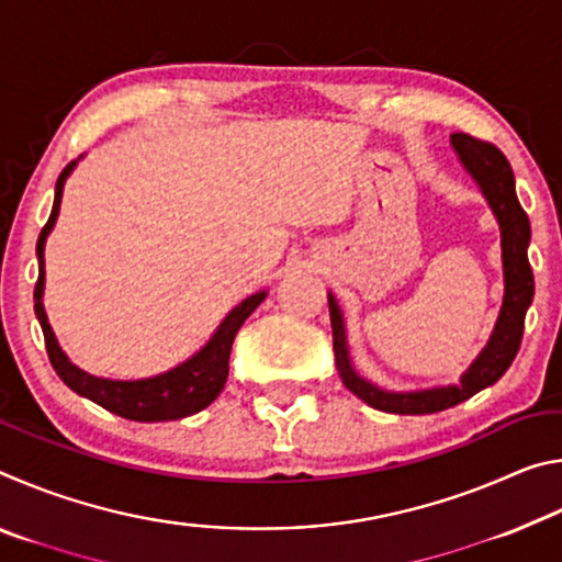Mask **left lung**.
<instances>
[{
  "label": "left lung",
  "mask_w": 562,
  "mask_h": 562,
  "mask_svg": "<svg viewBox=\"0 0 562 562\" xmlns=\"http://www.w3.org/2000/svg\"><path fill=\"white\" fill-rule=\"evenodd\" d=\"M451 144L459 154L465 170L481 186L483 195L496 213L503 235V270H506V297L498 317L496 331L488 341V347L481 351V357L473 361V367L461 376L459 386L429 389V392L416 394H394L382 392L364 379L357 376L347 357L345 325H341V312L335 297L329 294V319H331V339H335L337 372L341 382L351 394H357L361 402L389 414H434L451 408L456 404L471 398L475 392L496 384L506 374L510 361L516 359L526 327V310L532 300V270L528 262V243H530V223L516 195V178L508 158L501 154L498 146L481 140L469 133H453Z\"/></svg>",
  "instance_id": "obj_1"
}]
</instances>
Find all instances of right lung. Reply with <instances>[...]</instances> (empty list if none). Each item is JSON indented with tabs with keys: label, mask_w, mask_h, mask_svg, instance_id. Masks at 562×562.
<instances>
[{
	"label": "right lung",
	"mask_w": 562,
	"mask_h": 562,
	"mask_svg": "<svg viewBox=\"0 0 562 562\" xmlns=\"http://www.w3.org/2000/svg\"><path fill=\"white\" fill-rule=\"evenodd\" d=\"M76 160L66 166L59 180H56L54 190V205L52 215L46 225L42 227L40 240H36V255H40V280H36L34 288V312L36 319H40L42 331H44V345L46 355L54 367V372L61 376V382L76 392L79 396L91 398L93 404L106 408V412L131 418V422H176V418L190 416L201 412L207 404H213L217 394L223 392L225 379H227V359H231L233 339L237 329L243 327V322L252 315V310L265 300V292L252 294L245 302L237 304V307L223 319V325L217 327L213 339L198 351L193 359H188L186 364H180L170 372L154 376V379H140V382H109V379H97L81 369H76L61 347L56 345V337L49 327V319H46L44 304H42V292H44V243L46 235L52 233L56 215H59V203H61V190L64 180L71 173Z\"/></svg>",
	"instance_id": "add662e5"
}]
</instances>
